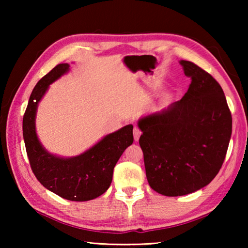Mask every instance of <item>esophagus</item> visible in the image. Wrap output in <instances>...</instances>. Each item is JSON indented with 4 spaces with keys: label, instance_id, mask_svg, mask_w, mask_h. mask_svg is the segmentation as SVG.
<instances>
[{
    "label": "esophagus",
    "instance_id": "1",
    "mask_svg": "<svg viewBox=\"0 0 248 248\" xmlns=\"http://www.w3.org/2000/svg\"><path fill=\"white\" fill-rule=\"evenodd\" d=\"M140 136H141V130L139 128H134L133 129V138H134V141H138L140 139Z\"/></svg>",
    "mask_w": 248,
    "mask_h": 248
}]
</instances>
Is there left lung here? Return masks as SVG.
<instances>
[{"instance_id":"1","label":"left lung","mask_w":248,"mask_h":248,"mask_svg":"<svg viewBox=\"0 0 248 248\" xmlns=\"http://www.w3.org/2000/svg\"><path fill=\"white\" fill-rule=\"evenodd\" d=\"M179 63L191 78L187 93L138 121L149 185L169 197L191 194L211 183L232 134V116L220 84L192 62Z\"/></svg>"}]
</instances>
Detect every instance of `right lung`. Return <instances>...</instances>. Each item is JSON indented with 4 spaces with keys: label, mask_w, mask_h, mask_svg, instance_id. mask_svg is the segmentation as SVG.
<instances>
[{
    "label": "right lung",
    "mask_w": 248,
    "mask_h": 248,
    "mask_svg": "<svg viewBox=\"0 0 248 248\" xmlns=\"http://www.w3.org/2000/svg\"><path fill=\"white\" fill-rule=\"evenodd\" d=\"M69 70L68 63L58 64L33 87L23 118V136L32 173L40 184L64 199L87 201L103 195L110 186L114 167L133 142V125L107 134L77 156L61 157L49 153L37 137V108L50 84Z\"/></svg>",
    "instance_id": "right-lung-1"
}]
</instances>
